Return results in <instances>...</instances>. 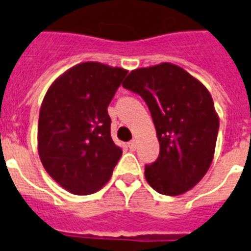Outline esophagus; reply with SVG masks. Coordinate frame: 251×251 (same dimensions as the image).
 Wrapping results in <instances>:
<instances>
[{
	"mask_svg": "<svg viewBox=\"0 0 251 251\" xmlns=\"http://www.w3.org/2000/svg\"><path fill=\"white\" fill-rule=\"evenodd\" d=\"M127 145H129V148H130V149H136V147H137V140H131V141L129 142Z\"/></svg>",
	"mask_w": 251,
	"mask_h": 251,
	"instance_id": "1",
	"label": "esophagus"
}]
</instances>
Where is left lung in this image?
I'll return each instance as SVG.
<instances>
[{
	"instance_id": "left-lung-1",
	"label": "left lung",
	"mask_w": 251,
	"mask_h": 251,
	"mask_svg": "<svg viewBox=\"0 0 251 251\" xmlns=\"http://www.w3.org/2000/svg\"><path fill=\"white\" fill-rule=\"evenodd\" d=\"M122 86L140 94L152 114L160 156L145 167L148 184L177 196L194 188L210 168L219 117L203 83L172 63L137 68Z\"/></svg>"
}]
</instances>
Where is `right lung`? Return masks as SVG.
I'll return each instance as SVG.
<instances>
[{
    "label": "right lung",
    "mask_w": 251,
    "mask_h": 251,
    "mask_svg": "<svg viewBox=\"0 0 251 251\" xmlns=\"http://www.w3.org/2000/svg\"><path fill=\"white\" fill-rule=\"evenodd\" d=\"M127 70L84 62L63 72L43 99L37 127L41 164L74 195H90L111 177L122 151L111 140L107 107Z\"/></svg>",
    "instance_id": "1"
}]
</instances>
